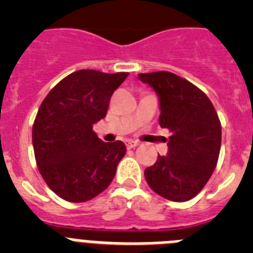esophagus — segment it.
Returning <instances> with one entry per match:
<instances>
[{
    "label": "esophagus",
    "mask_w": 253,
    "mask_h": 253,
    "mask_svg": "<svg viewBox=\"0 0 253 253\" xmlns=\"http://www.w3.org/2000/svg\"><path fill=\"white\" fill-rule=\"evenodd\" d=\"M138 146H139V143L135 142V140H128V142H126V147H128L129 149L135 148V147H138Z\"/></svg>",
    "instance_id": "1"
}]
</instances>
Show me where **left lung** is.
<instances>
[{
    "instance_id": "8db88e82",
    "label": "left lung",
    "mask_w": 253,
    "mask_h": 253,
    "mask_svg": "<svg viewBox=\"0 0 253 253\" xmlns=\"http://www.w3.org/2000/svg\"><path fill=\"white\" fill-rule=\"evenodd\" d=\"M158 95L160 125L171 131L167 156L144 171L154 193L171 202H187L207 185L216 166L222 125L213 104L200 88L171 72L139 73Z\"/></svg>"
}]
</instances>
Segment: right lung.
<instances>
[{
	"instance_id": "right-lung-1",
	"label": "right lung",
	"mask_w": 253,
	"mask_h": 253,
	"mask_svg": "<svg viewBox=\"0 0 253 253\" xmlns=\"http://www.w3.org/2000/svg\"><path fill=\"white\" fill-rule=\"evenodd\" d=\"M128 72L80 69L46 95L33 125L40 175L50 190L71 203H84L111 184L125 156L122 140L105 143L92 126L106 116L114 91Z\"/></svg>"
}]
</instances>
